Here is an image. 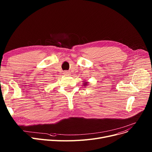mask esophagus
Masks as SVG:
<instances>
[{
  "label": "esophagus",
  "mask_w": 152,
  "mask_h": 152,
  "mask_svg": "<svg viewBox=\"0 0 152 152\" xmlns=\"http://www.w3.org/2000/svg\"><path fill=\"white\" fill-rule=\"evenodd\" d=\"M70 73H69V71H65V72H64V73L63 74H65V75H68V74H69Z\"/></svg>",
  "instance_id": "1"
}]
</instances>
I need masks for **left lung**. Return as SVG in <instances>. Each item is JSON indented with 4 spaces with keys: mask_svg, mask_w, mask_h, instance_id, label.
I'll return each instance as SVG.
<instances>
[{
    "mask_svg": "<svg viewBox=\"0 0 152 152\" xmlns=\"http://www.w3.org/2000/svg\"><path fill=\"white\" fill-rule=\"evenodd\" d=\"M86 83H84V85H85V86H86V85H87V84H86Z\"/></svg>",
    "mask_w": 152,
    "mask_h": 152,
    "instance_id": "8db88e82",
    "label": "left lung"
}]
</instances>
